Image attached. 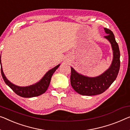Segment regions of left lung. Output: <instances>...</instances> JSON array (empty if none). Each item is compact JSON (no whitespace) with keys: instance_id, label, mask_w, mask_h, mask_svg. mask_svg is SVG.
<instances>
[{"instance_id":"obj_1","label":"left lung","mask_w":130,"mask_h":130,"mask_svg":"<svg viewBox=\"0 0 130 130\" xmlns=\"http://www.w3.org/2000/svg\"><path fill=\"white\" fill-rule=\"evenodd\" d=\"M107 35L104 36L111 44L113 58L110 67L99 76L88 77L83 75L71 68V84L77 93L84 96H94L100 94L109 88L116 80L120 66V53L119 45L116 42L115 35L109 29L104 28Z\"/></svg>"}]
</instances>
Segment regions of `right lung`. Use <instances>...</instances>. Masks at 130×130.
<instances>
[{
  "instance_id": "obj_1",
  "label": "right lung",
  "mask_w": 130,
  "mask_h": 130,
  "mask_svg": "<svg viewBox=\"0 0 130 130\" xmlns=\"http://www.w3.org/2000/svg\"><path fill=\"white\" fill-rule=\"evenodd\" d=\"M0 63L2 76L6 84L14 91L17 95L23 97V98H32V97L38 96L44 93L49 86L52 76L60 66V64L58 65L53 69L48 71L42 77V79L35 84L27 86H19L10 82L4 74L1 63V56L0 57Z\"/></svg>"
}]
</instances>
